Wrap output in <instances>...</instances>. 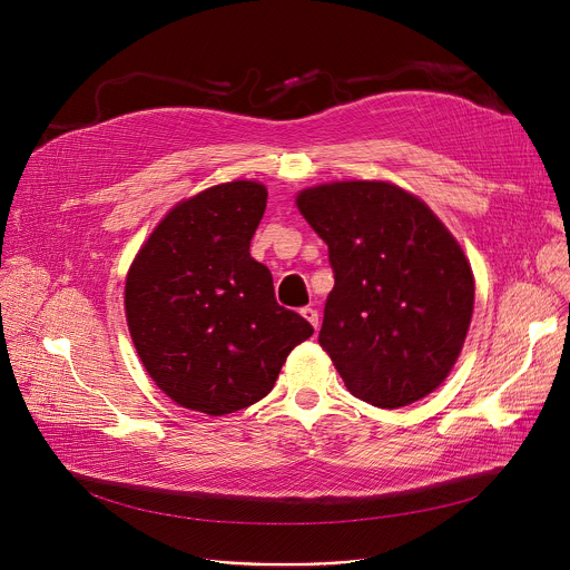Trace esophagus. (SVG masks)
<instances>
[{"label": "esophagus", "mask_w": 570, "mask_h": 570, "mask_svg": "<svg viewBox=\"0 0 570 570\" xmlns=\"http://www.w3.org/2000/svg\"><path fill=\"white\" fill-rule=\"evenodd\" d=\"M299 313H302V317H304V320H308V322H311V327H313V330H317V311H315L313 306H304Z\"/></svg>", "instance_id": "obj_1"}]
</instances>
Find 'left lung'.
Listing matches in <instances>:
<instances>
[{
	"label": "left lung",
	"instance_id": "8db88e82",
	"mask_svg": "<svg viewBox=\"0 0 570 570\" xmlns=\"http://www.w3.org/2000/svg\"><path fill=\"white\" fill-rule=\"evenodd\" d=\"M297 209L330 248L336 284L317 343L347 390L390 411L433 392L473 313V275L458 240L417 196L390 183L311 187Z\"/></svg>",
	"mask_w": 570,
	"mask_h": 570
}]
</instances>
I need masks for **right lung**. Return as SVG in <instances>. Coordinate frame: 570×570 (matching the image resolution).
Returning a JSON list of instances; mask_svg holds the SVG:
<instances>
[{
  "mask_svg": "<svg viewBox=\"0 0 570 570\" xmlns=\"http://www.w3.org/2000/svg\"><path fill=\"white\" fill-rule=\"evenodd\" d=\"M259 183L234 180L176 205L135 257L126 317L135 350L178 405L227 415L264 399L313 327L277 304L250 257L266 212Z\"/></svg>",
  "mask_w": 570,
  "mask_h": 570,
  "instance_id": "obj_1",
  "label": "right lung"
}]
</instances>
